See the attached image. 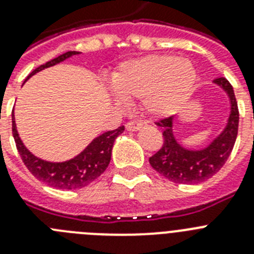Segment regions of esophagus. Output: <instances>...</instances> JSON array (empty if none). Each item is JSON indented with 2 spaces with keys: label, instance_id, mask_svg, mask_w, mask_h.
I'll list each match as a JSON object with an SVG mask.
<instances>
[{
  "label": "esophagus",
  "instance_id": "1",
  "mask_svg": "<svg viewBox=\"0 0 254 254\" xmlns=\"http://www.w3.org/2000/svg\"><path fill=\"white\" fill-rule=\"evenodd\" d=\"M144 123L142 122H136V121H131V122L126 123V128L128 129V131H138V129L141 128Z\"/></svg>",
  "mask_w": 254,
  "mask_h": 254
}]
</instances>
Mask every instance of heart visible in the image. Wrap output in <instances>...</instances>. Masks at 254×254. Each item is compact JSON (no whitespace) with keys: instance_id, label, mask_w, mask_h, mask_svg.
I'll list each match as a JSON object with an SVG mask.
<instances>
[{"instance_id":"obj_1","label":"heart","mask_w":254,"mask_h":254,"mask_svg":"<svg viewBox=\"0 0 254 254\" xmlns=\"http://www.w3.org/2000/svg\"><path fill=\"white\" fill-rule=\"evenodd\" d=\"M196 73L191 63L173 56H145L123 63L112 75V87L122 99H140L153 116L171 114L185 103Z\"/></svg>"}]
</instances>
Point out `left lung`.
I'll list each match as a JSON object with an SVG mask.
<instances>
[{
  "label": "left lung",
  "instance_id": "8db88e82",
  "mask_svg": "<svg viewBox=\"0 0 254 254\" xmlns=\"http://www.w3.org/2000/svg\"><path fill=\"white\" fill-rule=\"evenodd\" d=\"M214 83L221 86L230 97L231 112L227 125L218 137L201 150H188L177 142L172 132V117L162 118L155 125L163 128V144L149 158L151 167L172 183L200 184L211 179L224 167L230 157L238 136L239 109L233 86L225 77H218Z\"/></svg>",
  "mask_w": 254,
  "mask_h": 254
}]
</instances>
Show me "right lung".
I'll return each mask as SVG.
<instances>
[{
	"instance_id": "obj_1",
	"label": "right lung",
	"mask_w": 254,
	"mask_h": 254,
	"mask_svg": "<svg viewBox=\"0 0 254 254\" xmlns=\"http://www.w3.org/2000/svg\"><path fill=\"white\" fill-rule=\"evenodd\" d=\"M77 54L79 53L78 51H68V53L55 58V59L50 60L46 64L40 65L38 68L34 69L28 75L27 79L36 74L37 71L53 66L55 64H59V63L64 62L65 59H68L73 55H77ZM123 131H125V126H121L113 131L105 132L103 135L97 136L87 148L73 159L62 162V163H53V162H46V160L34 157L33 154L24 146L18 135V131H16L14 113H12V136H14L16 149L20 154L23 163L25 164L29 172L37 180H40L43 184H46L51 188H56V189H81L83 186L95 181L106 170V167L109 166L114 140Z\"/></svg>"
}]
</instances>
